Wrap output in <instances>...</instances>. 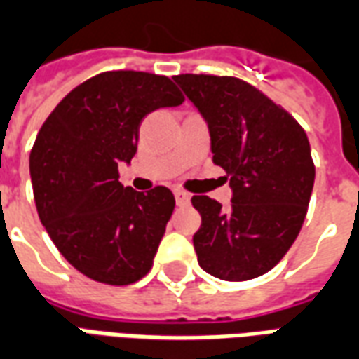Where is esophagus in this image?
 I'll use <instances>...</instances> for the list:
<instances>
[{
	"mask_svg": "<svg viewBox=\"0 0 359 359\" xmlns=\"http://www.w3.org/2000/svg\"><path fill=\"white\" fill-rule=\"evenodd\" d=\"M175 200H177V205H188V202H190V194L177 188V190H175Z\"/></svg>",
	"mask_w": 359,
	"mask_h": 359,
	"instance_id": "esophagus-1",
	"label": "esophagus"
}]
</instances>
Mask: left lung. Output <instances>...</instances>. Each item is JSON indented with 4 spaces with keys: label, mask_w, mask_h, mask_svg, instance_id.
I'll return each mask as SVG.
<instances>
[{
    "label": "left lung",
    "mask_w": 359,
    "mask_h": 359,
    "mask_svg": "<svg viewBox=\"0 0 359 359\" xmlns=\"http://www.w3.org/2000/svg\"><path fill=\"white\" fill-rule=\"evenodd\" d=\"M208 123L213 163L231 179L233 203L223 211L194 196L202 215L194 234L198 264L223 280H248L271 271L300 233L316 167L296 118L234 76H172Z\"/></svg>",
    "instance_id": "left-lung-1"
}]
</instances>
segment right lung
Here are the masks:
<instances>
[{"instance_id": "obj_1", "label": "right lung", "mask_w": 359, "mask_h": 359, "mask_svg": "<svg viewBox=\"0 0 359 359\" xmlns=\"http://www.w3.org/2000/svg\"><path fill=\"white\" fill-rule=\"evenodd\" d=\"M182 102L167 76L109 71L69 92L46 118L30 151L36 210L82 275L123 286L151 269L175 196L123 187L118 165L136 154L142 118Z\"/></svg>"}]
</instances>
